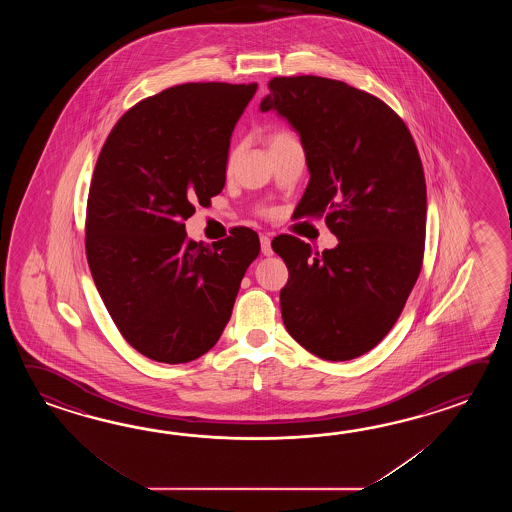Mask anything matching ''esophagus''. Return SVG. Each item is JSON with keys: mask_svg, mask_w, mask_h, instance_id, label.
<instances>
[{"mask_svg": "<svg viewBox=\"0 0 512 512\" xmlns=\"http://www.w3.org/2000/svg\"><path fill=\"white\" fill-rule=\"evenodd\" d=\"M260 245L263 256H272L271 238L267 234H261Z\"/></svg>", "mask_w": 512, "mask_h": 512, "instance_id": "obj_1", "label": "esophagus"}]
</instances>
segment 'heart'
<instances>
[{"mask_svg":"<svg viewBox=\"0 0 512 512\" xmlns=\"http://www.w3.org/2000/svg\"><path fill=\"white\" fill-rule=\"evenodd\" d=\"M283 137H289V133L287 131H276V133H272L271 137H269V144L274 141H280Z\"/></svg>","mask_w":512,"mask_h":512,"instance_id":"obj_1","label":"heart"}]
</instances>
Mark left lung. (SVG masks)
<instances>
[{
    "mask_svg": "<svg viewBox=\"0 0 512 512\" xmlns=\"http://www.w3.org/2000/svg\"><path fill=\"white\" fill-rule=\"evenodd\" d=\"M261 111L300 135L309 185L298 218L326 214L335 249L278 236L283 324L309 353L357 359L388 335L423 267L426 183L414 137L381 98L331 78L276 77Z\"/></svg>",
    "mask_w": 512,
    "mask_h": 512,
    "instance_id": "left-lung-1",
    "label": "left lung"
}]
</instances>
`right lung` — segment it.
<instances>
[{"mask_svg": "<svg viewBox=\"0 0 512 512\" xmlns=\"http://www.w3.org/2000/svg\"><path fill=\"white\" fill-rule=\"evenodd\" d=\"M258 84L192 82L128 109L98 155L87 197L91 276L131 348L181 364L214 348L260 254L254 230L210 245L185 219L225 186L230 137Z\"/></svg>", "mask_w": 512, "mask_h": 512, "instance_id": "1", "label": "right lung"}]
</instances>
